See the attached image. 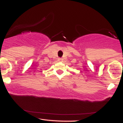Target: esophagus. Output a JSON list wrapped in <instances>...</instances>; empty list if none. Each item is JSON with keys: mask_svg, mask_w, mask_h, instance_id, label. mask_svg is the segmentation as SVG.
<instances>
[{"mask_svg": "<svg viewBox=\"0 0 123 123\" xmlns=\"http://www.w3.org/2000/svg\"><path fill=\"white\" fill-rule=\"evenodd\" d=\"M63 61V59H62V58L58 59V61Z\"/></svg>", "mask_w": 123, "mask_h": 123, "instance_id": "obj_1", "label": "esophagus"}]
</instances>
